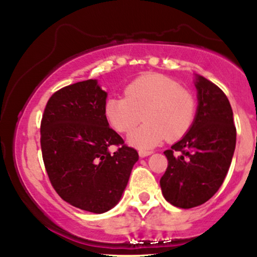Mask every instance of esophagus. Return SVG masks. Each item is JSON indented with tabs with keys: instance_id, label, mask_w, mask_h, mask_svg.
<instances>
[{
	"instance_id": "1",
	"label": "esophagus",
	"mask_w": 257,
	"mask_h": 257,
	"mask_svg": "<svg viewBox=\"0 0 257 257\" xmlns=\"http://www.w3.org/2000/svg\"><path fill=\"white\" fill-rule=\"evenodd\" d=\"M152 153V151H146V150H140V151H139V156H140L141 158H144V157H147V156H150Z\"/></svg>"
}]
</instances>
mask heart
<instances>
[{
    "label": "heart",
    "mask_w": 257,
    "mask_h": 257,
    "mask_svg": "<svg viewBox=\"0 0 257 257\" xmlns=\"http://www.w3.org/2000/svg\"><path fill=\"white\" fill-rule=\"evenodd\" d=\"M124 96H110L104 104L107 123L120 134H129L146 120L128 141L139 149H152L167 138L181 139L197 114L196 98L174 79L161 73H146L124 88Z\"/></svg>",
    "instance_id": "obj_1"
}]
</instances>
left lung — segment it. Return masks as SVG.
I'll return each instance as SVG.
<instances>
[{"label":"left lung","instance_id":"8db88e82","mask_svg":"<svg viewBox=\"0 0 257 257\" xmlns=\"http://www.w3.org/2000/svg\"><path fill=\"white\" fill-rule=\"evenodd\" d=\"M194 84L198 91L196 119L185 137L164 151L168 168L159 181L164 198L182 209L203 204L219 191L231 166L237 138L225 93L199 75Z\"/></svg>","mask_w":257,"mask_h":257}]
</instances>
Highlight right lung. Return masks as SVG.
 <instances>
[{
  "label": "right lung",
  "instance_id": "1",
  "mask_svg": "<svg viewBox=\"0 0 257 257\" xmlns=\"http://www.w3.org/2000/svg\"><path fill=\"white\" fill-rule=\"evenodd\" d=\"M107 93L96 79L61 88L49 98L41 120V149L48 178L65 202L102 214L119 202L137 150L108 126ZM117 151L111 154L108 147Z\"/></svg>",
  "mask_w": 257,
  "mask_h": 257
}]
</instances>
